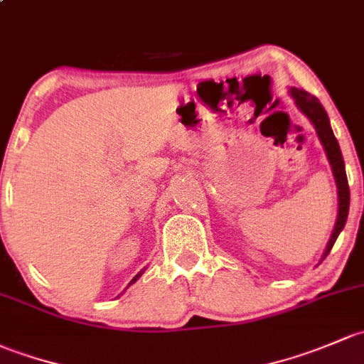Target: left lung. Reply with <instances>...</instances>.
Returning <instances> with one entry per match:
<instances>
[{
  "mask_svg": "<svg viewBox=\"0 0 364 364\" xmlns=\"http://www.w3.org/2000/svg\"><path fill=\"white\" fill-rule=\"evenodd\" d=\"M291 96H293L296 101V107L310 119L314 127H316L317 134H319V140L324 147L326 156H328L329 164H331L333 175H335L336 187H338V217H336L335 230H333L331 238H329L328 247L324 250V257L328 256L329 250L335 245L336 238H338L340 231L346 226L347 215H349V203H350V193H349V182H347L346 175V164H343L342 151H340V145L336 141L335 134H333L331 126H329V119L326 110L322 108L321 101L316 98V96L309 95V92L301 91V89H291ZM322 257V259H324Z\"/></svg>",
  "mask_w": 364,
  "mask_h": 364,
  "instance_id": "left-lung-1",
  "label": "left lung"
}]
</instances>
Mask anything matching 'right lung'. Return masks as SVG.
<instances>
[{
	"instance_id": "obj_1",
	"label": "right lung",
	"mask_w": 364,
	"mask_h": 364,
	"mask_svg": "<svg viewBox=\"0 0 364 364\" xmlns=\"http://www.w3.org/2000/svg\"><path fill=\"white\" fill-rule=\"evenodd\" d=\"M141 275V273H138V275L136 277H134V279L133 280H131V282H129V286H131V284H133V282H136V279H138V277H140Z\"/></svg>"
}]
</instances>
